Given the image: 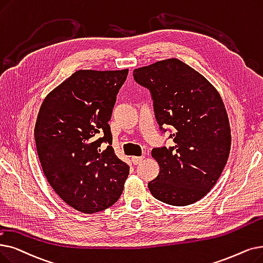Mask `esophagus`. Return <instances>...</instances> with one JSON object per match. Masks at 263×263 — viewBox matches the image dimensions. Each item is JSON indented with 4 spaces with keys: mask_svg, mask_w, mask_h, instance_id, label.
Returning <instances> with one entry per match:
<instances>
[{
    "mask_svg": "<svg viewBox=\"0 0 263 263\" xmlns=\"http://www.w3.org/2000/svg\"><path fill=\"white\" fill-rule=\"evenodd\" d=\"M144 159V156H141V157H132V162L134 165H138L140 164Z\"/></svg>",
    "mask_w": 263,
    "mask_h": 263,
    "instance_id": "34e87169",
    "label": "esophagus"
}]
</instances>
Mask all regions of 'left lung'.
Instances as JSON below:
<instances>
[{
    "label": "left lung",
    "mask_w": 263,
    "mask_h": 263,
    "mask_svg": "<svg viewBox=\"0 0 263 263\" xmlns=\"http://www.w3.org/2000/svg\"><path fill=\"white\" fill-rule=\"evenodd\" d=\"M134 81L151 91L155 117L174 144L154 148L158 176L148 182L159 201L186 206L204 196L220 177L231 147V130L218 91L178 59L135 68Z\"/></svg>",
    "instance_id": "8db88e82"
}]
</instances>
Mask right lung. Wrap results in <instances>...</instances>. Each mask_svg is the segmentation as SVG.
<instances>
[{
	"label": "right lung",
	"mask_w": 263,
	"mask_h": 263,
	"mask_svg": "<svg viewBox=\"0 0 263 263\" xmlns=\"http://www.w3.org/2000/svg\"><path fill=\"white\" fill-rule=\"evenodd\" d=\"M128 72L79 70L45 98L39 111L34 138L43 172L57 195L82 213L111 206L129 175L110 146L108 124Z\"/></svg>",
	"instance_id": "right-lung-1"
}]
</instances>
